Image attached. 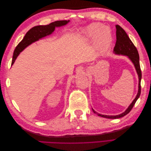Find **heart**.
<instances>
[{"label": "heart", "mask_w": 151, "mask_h": 151, "mask_svg": "<svg viewBox=\"0 0 151 151\" xmlns=\"http://www.w3.org/2000/svg\"><path fill=\"white\" fill-rule=\"evenodd\" d=\"M88 38L94 39L95 43L99 48H105L110 45L112 41L111 31L108 27L99 23H93L83 30Z\"/></svg>", "instance_id": "heart-1"}]
</instances>
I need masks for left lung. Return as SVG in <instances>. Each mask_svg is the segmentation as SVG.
Here are the masks:
<instances>
[{"label": "left lung", "mask_w": 151, "mask_h": 151, "mask_svg": "<svg viewBox=\"0 0 151 151\" xmlns=\"http://www.w3.org/2000/svg\"><path fill=\"white\" fill-rule=\"evenodd\" d=\"M116 41L115 43V46L114 47L113 52L115 54L117 55H126L130 58V60L134 63L135 68L136 69L137 72L139 76V90L135 98L134 99V101L130 104L125 112L120 114L118 115L115 116H109V115H104L99 114L97 112H96L93 109V111L94 113H97L98 116H102L104 118H110V119H116V118H122L125 116L129 113L132 108L134 107L135 103H136L137 100L139 98L140 93H141V86H140V81L142 78V72L140 67V62H139V55L138 53L137 50L134 43H132L130 39L129 38V36L127 35L125 30L123 29L121 26L119 25H116Z\"/></svg>", "instance_id": "left-lung-1"}]
</instances>
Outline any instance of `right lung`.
I'll return each instance as SVG.
<instances>
[{
  "instance_id": "right-lung-1",
  "label": "right lung",
  "mask_w": 151,
  "mask_h": 151,
  "mask_svg": "<svg viewBox=\"0 0 151 151\" xmlns=\"http://www.w3.org/2000/svg\"><path fill=\"white\" fill-rule=\"evenodd\" d=\"M68 21H57L52 22L49 24L44 26H36L30 29L27 32L24 38L17 45L13 53L12 64L14 63L16 58L19 55L26 47L31 45L32 43L38 41L39 39L42 38L45 36L52 34L55 30V27H60L67 24Z\"/></svg>"
}]
</instances>
